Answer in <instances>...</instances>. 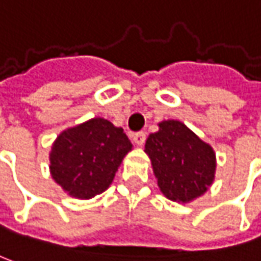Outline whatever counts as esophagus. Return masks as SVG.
I'll return each mask as SVG.
<instances>
[{
	"instance_id": "34e87169",
	"label": "esophagus",
	"mask_w": 261,
	"mask_h": 261,
	"mask_svg": "<svg viewBox=\"0 0 261 261\" xmlns=\"http://www.w3.org/2000/svg\"><path fill=\"white\" fill-rule=\"evenodd\" d=\"M132 140H134V142L137 145H144V142H145V134L144 132H137V134H134Z\"/></svg>"
}]
</instances>
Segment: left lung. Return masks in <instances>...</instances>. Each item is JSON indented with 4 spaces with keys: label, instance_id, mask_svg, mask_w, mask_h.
Segmentation results:
<instances>
[{
    "label": "left lung",
    "instance_id": "1",
    "mask_svg": "<svg viewBox=\"0 0 261 261\" xmlns=\"http://www.w3.org/2000/svg\"><path fill=\"white\" fill-rule=\"evenodd\" d=\"M145 153L162 193L171 200H193L214 181V150L181 121H162L147 138Z\"/></svg>",
    "mask_w": 261,
    "mask_h": 261
}]
</instances>
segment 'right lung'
<instances>
[{
    "label": "right lung",
    "mask_w": 261,
    "mask_h": 261,
    "mask_svg": "<svg viewBox=\"0 0 261 261\" xmlns=\"http://www.w3.org/2000/svg\"><path fill=\"white\" fill-rule=\"evenodd\" d=\"M132 144L121 127L96 117L64 130L50 153L53 179L68 195L90 199L105 192Z\"/></svg>",
    "instance_id": "1"
}]
</instances>
